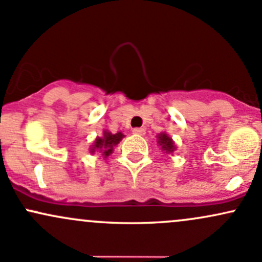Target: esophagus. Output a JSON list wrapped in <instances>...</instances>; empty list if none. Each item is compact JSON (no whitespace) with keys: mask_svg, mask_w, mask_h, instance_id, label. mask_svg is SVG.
<instances>
[{"mask_svg":"<svg viewBox=\"0 0 262 262\" xmlns=\"http://www.w3.org/2000/svg\"><path fill=\"white\" fill-rule=\"evenodd\" d=\"M135 135H139V136H142V135H145V128L142 127H135L134 130H132Z\"/></svg>","mask_w":262,"mask_h":262,"instance_id":"esophagus-1","label":"esophagus"}]
</instances>
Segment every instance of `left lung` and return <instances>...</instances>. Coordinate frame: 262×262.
Here are the masks:
<instances>
[{"label":"left lung","instance_id":"left-lung-1","mask_svg":"<svg viewBox=\"0 0 262 262\" xmlns=\"http://www.w3.org/2000/svg\"><path fill=\"white\" fill-rule=\"evenodd\" d=\"M159 143L162 146V148H164L166 152H168V151L172 152V151L175 150V146H173L172 140H171L166 134L159 135Z\"/></svg>","mask_w":262,"mask_h":262}]
</instances>
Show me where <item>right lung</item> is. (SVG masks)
Segmentation results:
<instances>
[{
    "mask_svg": "<svg viewBox=\"0 0 262 262\" xmlns=\"http://www.w3.org/2000/svg\"><path fill=\"white\" fill-rule=\"evenodd\" d=\"M123 137V135L121 134V132H117V134L112 135L111 132H107L106 131L105 134H103V137L102 139H100V137H97L96 141H95V147L94 150H92V152L95 151V148H98V150H101V148H103V155L106 156H108L112 152V147H114L115 145H117L121 141V139Z\"/></svg>",
    "mask_w": 262,
    "mask_h": 262,
    "instance_id": "right-lung-1",
    "label": "right lung"
}]
</instances>
